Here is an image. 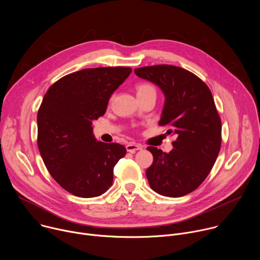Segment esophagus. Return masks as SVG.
<instances>
[{"instance_id": "obj_1", "label": "esophagus", "mask_w": 260, "mask_h": 260, "mask_svg": "<svg viewBox=\"0 0 260 260\" xmlns=\"http://www.w3.org/2000/svg\"><path fill=\"white\" fill-rule=\"evenodd\" d=\"M143 146L141 144H137V143H129L126 145V150L131 153H135L138 150H142Z\"/></svg>"}]
</instances>
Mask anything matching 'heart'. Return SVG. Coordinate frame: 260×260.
I'll return each instance as SVG.
<instances>
[{
    "label": "heart",
    "mask_w": 260,
    "mask_h": 260,
    "mask_svg": "<svg viewBox=\"0 0 260 260\" xmlns=\"http://www.w3.org/2000/svg\"><path fill=\"white\" fill-rule=\"evenodd\" d=\"M149 93H155V89L152 85L148 83H142L137 86V94L138 96H143Z\"/></svg>",
    "instance_id": "b5f03b06"
}]
</instances>
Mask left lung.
Here are the masks:
<instances>
[{
  "label": "left lung",
  "mask_w": 260,
  "mask_h": 260,
  "mask_svg": "<svg viewBox=\"0 0 260 260\" xmlns=\"http://www.w3.org/2000/svg\"><path fill=\"white\" fill-rule=\"evenodd\" d=\"M165 95L159 125L176 140L169 153L147 147L153 155L146 176L158 194L180 198L197 189L212 170L221 146V120L209 87L191 72L170 64L135 69Z\"/></svg>",
  "instance_id": "1"
}]
</instances>
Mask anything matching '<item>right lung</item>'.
<instances>
[{
  "label": "right lung",
  "instance_id": "add662e5",
  "mask_svg": "<svg viewBox=\"0 0 260 260\" xmlns=\"http://www.w3.org/2000/svg\"><path fill=\"white\" fill-rule=\"evenodd\" d=\"M131 68L84 69L60 78L45 93L37 116L42 159L60 186L79 198L105 193L123 145L95 139L92 120L103 116Z\"/></svg>",
  "mask_w": 260,
  "mask_h": 260
}]
</instances>
